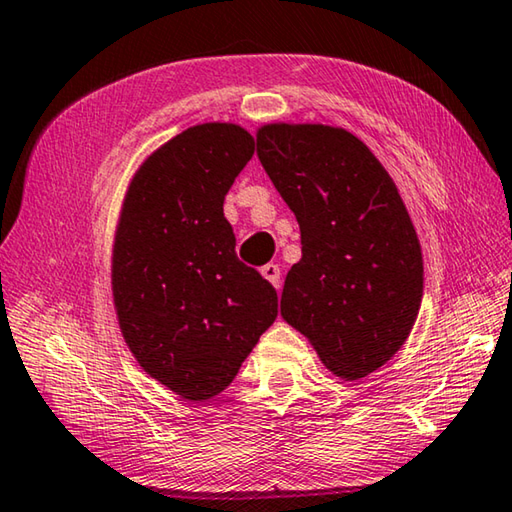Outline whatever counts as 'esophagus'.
I'll list each match as a JSON object with an SVG mask.
<instances>
[{
	"mask_svg": "<svg viewBox=\"0 0 512 512\" xmlns=\"http://www.w3.org/2000/svg\"><path fill=\"white\" fill-rule=\"evenodd\" d=\"M262 275H264V280L271 282L275 289H280V266H277V264H266L262 268Z\"/></svg>",
	"mask_w": 512,
	"mask_h": 512,
	"instance_id": "esophagus-1",
	"label": "esophagus"
}]
</instances>
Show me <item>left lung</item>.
<instances>
[{
	"instance_id": "left-lung-1",
	"label": "left lung",
	"mask_w": 512,
	"mask_h": 512,
	"mask_svg": "<svg viewBox=\"0 0 512 512\" xmlns=\"http://www.w3.org/2000/svg\"><path fill=\"white\" fill-rule=\"evenodd\" d=\"M257 158L300 225L282 318L336 377H368L409 339L424 291L420 239L391 173L327 124L259 126Z\"/></svg>"
}]
</instances>
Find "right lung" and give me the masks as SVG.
Returning <instances> with one entry per match:
<instances>
[{
	"instance_id": "1",
	"label": "right lung",
	"mask_w": 512,
	"mask_h": 512,
	"mask_svg": "<svg viewBox=\"0 0 512 512\" xmlns=\"http://www.w3.org/2000/svg\"><path fill=\"white\" fill-rule=\"evenodd\" d=\"M232 121H205L158 146L133 173L112 241L119 332L151 379L207 402L237 377L277 316V293L235 255L223 198L253 158Z\"/></svg>"
}]
</instances>
